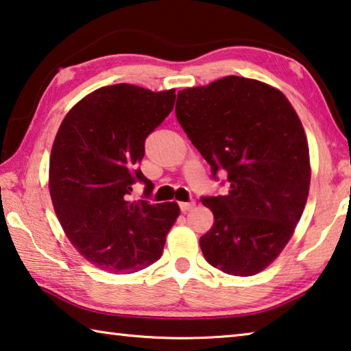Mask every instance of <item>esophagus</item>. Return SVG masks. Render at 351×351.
I'll return each instance as SVG.
<instances>
[{
  "mask_svg": "<svg viewBox=\"0 0 351 351\" xmlns=\"http://www.w3.org/2000/svg\"><path fill=\"white\" fill-rule=\"evenodd\" d=\"M193 208H195V202H181L180 203L181 213H189V210H192Z\"/></svg>",
  "mask_w": 351,
  "mask_h": 351,
  "instance_id": "1",
  "label": "esophagus"
}]
</instances>
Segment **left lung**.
Masks as SVG:
<instances>
[{"mask_svg":"<svg viewBox=\"0 0 351 351\" xmlns=\"http://www.w3.org/2000/svg\"><path fill=\"white\" fill-rule=\"evenodd\" d=\"M176 119L203 158L226 170V195L203 198L214 225L199 237L208 263L252 276L285 250L311 184L309 147L285 93L258 80L225 76L178 92Z\"/></svg>","mask_w":351,"mask_h":351,"instance_id":"8db88e82","label":"left lung"}]
</instances>
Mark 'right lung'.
<instances>
[{
  "label": "right lung",
  "mask_w": 351,
  "mask_h": 351,
  "mask_svg": "<svg viewBox=\"0 0 351 351\" xmlns=\"http://www.w3.org/2000/svg\"><path fill=\"white\" fill-rule=\"evenodd\" d=\"M175 88L132 84L97 88L60 123L49 156L48 187L65 236L81 256L110 274H134L156 263L180 215L178 203L131 202L132 184L152 181L138 164L145 138L175 104Z\"/></svg>",
  "instance_id": "obj_1"
}]
</instances>
